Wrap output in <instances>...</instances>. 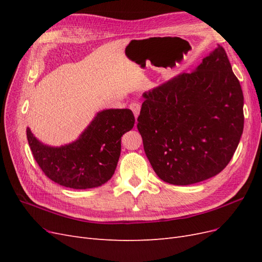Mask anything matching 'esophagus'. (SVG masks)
I'll return each mask as SVG.
<instances>
[{"mask_svg":"<svg viewBox=\"0 0 262 262\" xmlns=\"http://www.w3.org/2000/svg\"><path fill=\"white\" fill-rule=\"evenodd\" d=\"M130 109L132 110L133 114H134V117H136V119H137L140 115V110H141V106H140L139 102H131Z\"/></svg>","mask_w":262,"mask_h":262,"instance_id":"esophagus-1","label":"esophagus"}]
</instances>
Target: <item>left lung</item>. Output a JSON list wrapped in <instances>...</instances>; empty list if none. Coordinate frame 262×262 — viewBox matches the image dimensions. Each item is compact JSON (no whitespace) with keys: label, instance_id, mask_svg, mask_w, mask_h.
Instances as JSON below:
<instances>
[{"label":"left lung","instance_id":"1","mask_svg":"<svg viewBox=\"0 0 262 262\" xmlns=\"http://www.w3.org/2000/svg\"><path fill=\"white\" fill-rule=\"evenodd\" d=\"M143 97L138 130L162 180L192 185L226 167L244 130V95L223 47Z\"/></svg>","mask_w":262,"mask_h":262}]
</instances>
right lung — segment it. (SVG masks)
Here are the masks:
<instances>
[{
	"label": "right lung",
	"mask_w": 262,
	"mask_h": 262,
	"mask_svg": "<svg viewBox=\"0 0 262 262\" xmlns=\"http://www.w3.org/2000/svg\"><path fill=\"white\" fill-rule=\"evenodd\" d=\"M130 109L99 112L76 141L59 147L42 144L27 128L31 152L45 175L60 186L91 189L104 185L115 173L121 137L134 125Z\"/></svg>",
	"instance_id": "1"
}]
</instances>
